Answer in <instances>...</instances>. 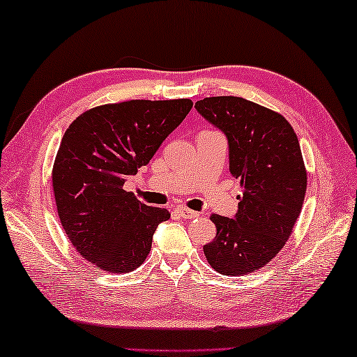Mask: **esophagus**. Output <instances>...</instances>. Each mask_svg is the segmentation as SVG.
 <instances>
[{
  "label": "esophagus",
  "mask_w": 357,
  "mask_h": 357,
  "mask_svg": "<svg viewBox=\"0 0 357 357\" xmlns=\"http://www.w3.org/2000/svg\"><path fill=\"white\" fill-rule=\"evenodd\" d=\"M177 213L182 216V218H185V220H192V218H197L199 216L197 211L190 210V208H185V207H178L177 208Z\"/></svg>",
  "instance_id": "obj_1"
}]
</instances>
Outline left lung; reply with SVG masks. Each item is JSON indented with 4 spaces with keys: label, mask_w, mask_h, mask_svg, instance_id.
<instances>
[{
    "label": "left lung",
    "mask_w": 357,
    "mask_h": 357,
    "mask_svg": "<svg viewBox=\"0 0 357 357\" xmlns=\"http://www.w3.org/2000/svg\"><path fill=\"white\" fill-rule=\"evenodd\" d=\"M195 108L226 135L243 192L234 220L210 216L216 236L204 254L218 273L243 276L270 264L293 232L307 188L301 147L282 114L249 100L207 97Z\"/></svg>",
    "instance_id": "left-lung-1"
}]
</instances>
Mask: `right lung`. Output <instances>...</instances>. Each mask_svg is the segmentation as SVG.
I'll return each mask as SVG.
<instances>
[{
  "mask_svg": "<svg viewBox=\"0 0 357 357\" xmlns=\"http://www.w3.org/2000/svg\"><path fill=\"white\" fill-rule=\"evenodd\" d=\"M190 98L130 100L96 106L70 123L52 180L64 232L98 270L130 273L144 264L166 208L125 191L128 175L152 160L191 111Z\"/></svg>",
  "mask_w": 357,
  "mask_h": 357,
  "instance_id": "right-lung-1",
  "label": "right lung"
}]
</instances>
